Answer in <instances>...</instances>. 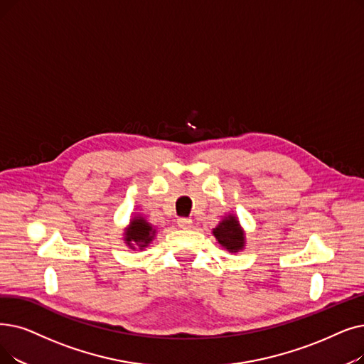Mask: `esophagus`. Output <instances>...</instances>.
I'll return each mask as SVG.
<instances>
[{
	"instance_id": "34e87169",
	"label": "esophagus",
	"mask_w": 364,
	"mask_h": 364,
	"mask_svg": "<svg viewBox=\"0 0 364 364\" xmlns=\"http://www.w3.org/2000/svg\"><path fill=\"white\" fill-rule=\"evenodd\" d=\"M192 223H193V221H192L191 218H186V217L178 218V226H180L181 229H191V228H192Z\"/></svg>"
}]
</instances>
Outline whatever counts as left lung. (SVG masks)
Wrapping results in <instances>:
<instances>
[{"mask_svg": "<svg viewBox=\"0 0 364 364\" xmlns=\"http://www.w3.org/2000/svg\"><path fill=\"white\" fill-rule=\"evenodd\" d=\"M213 235L217 242L229 252H238L245 248V230L235 214H228L221 218L213 229Z\"/></svg>", "mask_w": 364, "mask_h": 364, "instance_id": "8db88e82", "label": "left lung"}]
</instances>
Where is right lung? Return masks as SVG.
<instances>
[{
    "mask_svg": "<svg viewBox=\"0 0 364 364\" xmlns=\"http://www.w3.org/2000/svg\"><path fill=\"white\" fill-rule=\"evenodd\" d=\"M156 233L157 229L149 223V220L141 214H136L129 220V225L124 228L123 241L131 250L143 251L151 244Z\"/></svg>",
    "mask_w": 364,
    "mask_h": 364,
    "instance_id": "1",
    "label": "right lung"
}]
</instances>
